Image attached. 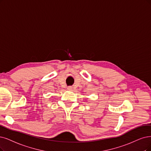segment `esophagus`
<instances>
[{
  "label": "esophagus",
  "mask_w": 151,
  "mask_h": 151,
  "mask_svg": "<svg viewBox=\"0 0 151 151\" xmlns=\"http://www.w3.org/2000/svg\"><path fill=\"white\" fill-rule=\"evenodd\" d=\"M67 90H68V91H71L73 89H72L71 87H68V88H67Z\"/></svg>",
  "instance_id": "obj_1"
}]
</instances>
